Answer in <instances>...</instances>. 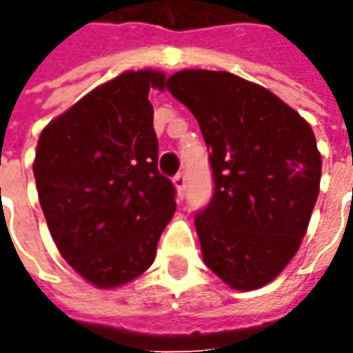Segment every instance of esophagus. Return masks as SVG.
I'll return each mask as SVG.
<instances>
[{
	"label": "esophagus",
	"mask_w": 353,
	"mask_h": 353,
	"mask_svg": "<svg viewBox=\"0 0 353 353\" xmlns=\"http://www.w3.org/2000/svg\"><path fill=\"white\" fill-rule=\"evenodd\" d=\"M174 185H176L177 196H179V199H183V196H185V187H187V181H185L183 174H177V176L174 177Z\"/></svg>",
	"instance_id": "1"
}]
</instances>
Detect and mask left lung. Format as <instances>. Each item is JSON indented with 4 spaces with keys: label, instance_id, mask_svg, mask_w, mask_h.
<instances>
[{
    "label": "left lung",
    "instance_id": "left-lung-1",
    "mask_svg": "<svg viewBox=\"0 0 353 353\" xmlns=\"http://www.w3.org/2000/svg\"><path fill=\"white\" fill-rule=\"evenodd\" d=\"M166 87L210 149L214 196L194 215L202 259L232 289L263 288L293 259L318 200L321 154L310 124L229 72L183 70Z\"/></svg>",
    "mask_w": 353,
    "mask_h": 353
}]
</instances>
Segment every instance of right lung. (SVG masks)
I'll return each mask as SVG.
<instances>
[{"mask_svg":"<svg viewBox=\"0 0 353 353\" xmlns=\"http://www.w3.org/2000/svg\"><path fill=\"white\" fill-rule=\"evenodd\" d=\"M157 70L124 72L43 128L34 176L60 255L100 289L128 283L153 265L176 212V189L159 172L149 90Z\"/></svg>","mask_w":353,"mask_h":353,"instance_id":"obj_1","label":"right lung"}]
</instances>
